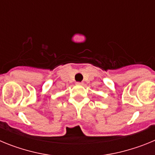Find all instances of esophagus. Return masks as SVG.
I'll list each match as a JSON object with an SVG mask.
<instances>
[{"mask_svg": "<svg viewBox=\"0 0 155 155\" xmlns=\"http://www.w3.org/2000/svg\"><path fill=\"white\" fill-rule=\"evenodd\" d=\"M83 84H84L83 82H77L76 83V84H78V85H83Z\"/></svg>", "mask_w": 155, "mask_h": 155, "instance_id": "1", "label": "esophagus"}]
</instances>
